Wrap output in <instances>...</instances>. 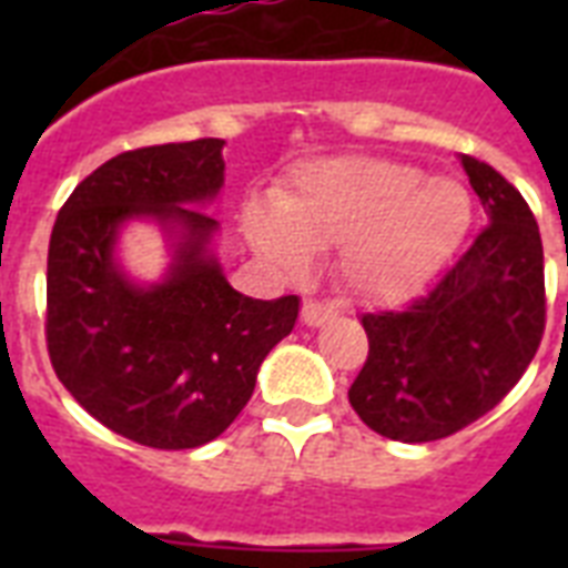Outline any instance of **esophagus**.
I'll return each mask as SVG.
<instances>
[{"label":"esophagus","mask_w":568,"mask_h":568,"mask_svg":"<svg viewBox=\"0 0 568 568\" xmlns=\"http://www.w3.org/2000/svg\"><path fill=\"white\" fill-rule=\"evenodd\" d=\"M333 315V310H327V306H321L318 301H306L303 303V312H301V318L306 327H321L324 321Z\"/></svg>","instance_id":"esophagus-1"}]
</instances>
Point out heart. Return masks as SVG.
Here are the masks:
<instances>
[{"mask_svg":"<svg viewBox=\"0 0 568 568\" xmlns=\"http://www.w3.org/2000/svg\"><path fill=\"white\" fill-rule=\"evenodd\" d=\"M471 217L457 180L354 155L303 164L276 203L247 205L244 232L258 256L288 274L310 265L312 250L342 247L338 274L356 297L400 303L439 276Z\"/></svg>","mask_w":568,"mask_h":568,"instance_id":"1","label":"heart"}]
</instances>
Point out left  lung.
<instances>
[{"mask_svg": "<svg viewBox=\"0 0 568 568\" xmlns=\"http://www.w3.org/2000/svg\"><path fill=\"white\" fill-rule=\"evenodd\" d=\"M459 164L489 226L409 310L363 315L368 359L347 397L395 442L445 439L489 413L546 329L542 239L525 196L471 155Z\"/></svg>", "mask_w": 568, "mask_h": 568, "instance_id": "1", "label": "left lung"}]
</instances>
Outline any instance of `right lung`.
Instances as JSON below:
<instances>
[{
  "instance_id": "add662e5",
  "label": "right lung",
  "mask_w": 568,
  "mask_h": 568,
  "mask_svg": "<svg viewBox=\"0 0 568 568\" xmlns=\"http://www.w3.org/2000/svg\"><path fill=\"white\" fill-rule=\"evenodd\" d=\"M221 138L120 153L75 185L49 239L47 342L64 388L109 430L146 448L217 439L256 388L265 356L294 329L301 301L235 292L203 212L223 189ZM132 222L169 250L159 281L119 258Z\"/></svg>"
}]
</instances>
